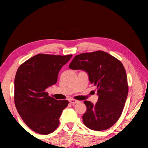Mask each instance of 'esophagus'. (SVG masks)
Returning a JSON list of instances; mask_svg holds the SVG:
<instances>
[{
	"mask_svg": "<svg viewBox=\"0 0 148 148\" xmlns=\"http://www.w3.org/2000/svg\"><path fill=\"white\" fill-rule=\"evenodd\" d=\"M69 102H71V103H72V104H76V103H78L79 102V101H76V100H75V99H69Z\"/></svg>",
	"mask_w": 148,
	"mask_h": 148,
	"instance_id": "esophagus-1",
	"label": "esophagus"
}]
</instances>
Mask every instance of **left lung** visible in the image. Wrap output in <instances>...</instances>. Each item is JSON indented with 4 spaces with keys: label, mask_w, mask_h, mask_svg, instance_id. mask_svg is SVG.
<instances>
[{
    "label": "left lung",
    "mask_w": 148,
    "mask_h": 148,
    "mask_svg": "<svg viewBox=\"0 0 148 148\" xmlns=\"http://www.w3.org/2000/svg\"><path fill=\"white\" fill-rule=\"evenodd\" d=\"M69 68L86 72L90 83L97 87L96 104L84 102L87 106L82 117L84 125L96 131L113 126L121 116L128 95L126 71L121 61L97 51L75 56Z\"/></svg>",
    "instance_id": "1"
}]
</instances>
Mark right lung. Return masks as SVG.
<instances>
[{
	"label": "right lung",
	"mask_w": 148,
	"mask_h": 148,
	"mask_svg": "<svg viewBox=\"0 0 148 148\" xmlns=\"http://www.w3.org/2000/svg\"><path fill=\"white\" fill-rule=\"evenodd\" d=\"M38 54L17 69L14 80V101L17 112L29 128L47 134L57 129L62 112L69 104L48 96L46 89L56 84L59 71L72 57Z\"/></svg>",
	"instance_id": "add662e5"
}]
</instances>
